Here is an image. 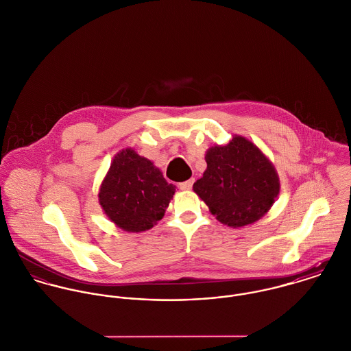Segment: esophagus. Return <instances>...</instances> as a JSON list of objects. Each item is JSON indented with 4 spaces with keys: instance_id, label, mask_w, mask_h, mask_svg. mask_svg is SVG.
Instances as JSON below:
<instances>
[{
    "instance_id": "esophagus-1",
    "label": "esophagus",
    "mask_w": 351,
    "mask_h": 351,
    "mask_svg": "<svg viewBox=\"0 0 351 351\" xmlns=\"http://www.w3.org/2000/svg\"><path fill=\"white\" fill-rule=\"evenodd\" d=\"M193 184H194V179H190V180H186L183 183H179V189L183 190V191H189L193 189Z\"/></svg>"
}]
</instances>
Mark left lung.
<instances>
[{
  "label": "left lung",
  "mask_w": 351,
  "mask_h": 351,
  "mask_svg": "<svg viewBox=\"0 0 351 351\" xmlns=\"http://www.w3.org/2000/svg\"><path fill=\"white\" fill-rule=\"evenodd\" d=\"M204 158L207 169L195 182L194 191L219 222L242 228L272 207L280 191L278 176L250 141L235 136L225 147H211Z\"/></svg>",
  "instance_id": "left-lung-1"
}]
</instances>
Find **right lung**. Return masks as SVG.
I'll return each mask as SVG.
<instances>
[{
	"mask_svg": "<svg viewBox=\"0 0 351 351\" xmlns=\"http://www.w3.org/2000/svg\"><path fill=\"white\" fill-rule=\"evenodd\" d=\"M175 194L161 171L145 157L125 149L114 157L99 190V203L118 228L138 233L160 221Z\"/></svg>",
	"mask_w": 351,
	"mask_h": 351,
	"instance_id": "obj_1",
	"label": "right lung"
}]
</instances>
